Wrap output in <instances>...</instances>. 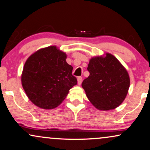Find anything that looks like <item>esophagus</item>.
Segmentation results:
<instances>
[{
    "mask_svg": "<svg viewBox=\"0 0 150 150\" xmlns=\"http://www.w3.org/2000/svg\"><path fill=\"white\" fill-rule=\"evenodd\" d=\"M82 77H77V84H78L79 85H80V84H82Z\"/></svg>",
    "mask_w": 150,
    "mask_h": 150,
    "instance_id": "esophagus-1",
    "label": "esophagus"
}]
</instances>
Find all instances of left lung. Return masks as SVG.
<instances>
[{
	"label": "left lung",
	"instance_id": "left-lung-1",
	"mask_svg": "<svg viewBox=\"0 0 150 150\" xmlns=\"http://www.w3.org/2000/svg\"><path fill=\"white\" fill-rule=\"evenodd\" d=\"M87 70L90 75L82 86L93 106L100 110H109L122 104L129 91L130 78L118 59L109 53L105 57H93Z\"/></svg>",
	"mask_w": 150,
	"mask_h": 150
}]
</instances>
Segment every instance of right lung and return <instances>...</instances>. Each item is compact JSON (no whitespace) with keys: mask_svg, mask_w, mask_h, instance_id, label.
<instances>
[{"mask_svg":"<svg viewBox=\"0 0 150 150\" xmlns=\"http://www.w3.org/2000/svg\"><path fill=\"white\" fill-rule=\"evenodd\" d=\"M66 53L56 46L40 49L25 63L21 84L26 94L34 105L42 109H54L76 85L72 75L73 66L68 64Z\"/></svg>","mask_w":150,"mask_h":150,"instance_id":"1","label":"right lung"}]
</instances>
